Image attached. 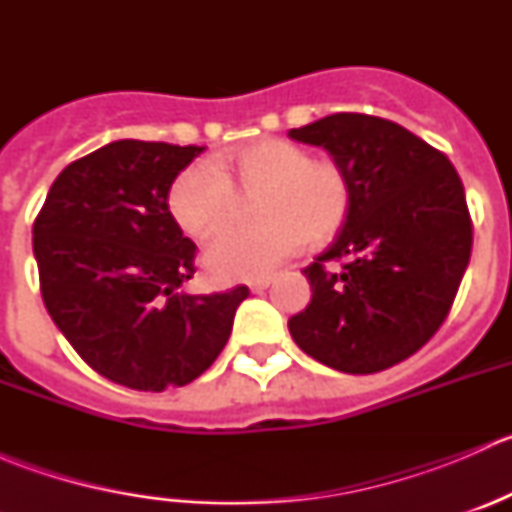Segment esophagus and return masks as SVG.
I'll use <instances>...</instances> for the list:
<instances>
[{"label": "esophagus", "mask_w": 512, "mask_h": 512, "mask_svg": "<svg viewBox=\"0 0 512 512\" xmlns=\"http://www.w3.org/2000/svg\"><path fill=\"white\" fill-rule=\"evenodd\" d=\"M270 285H272V277H257V280L247 282V287H250L252 292H262V289H267Z\"/></svg>", "instance_id": "1"}]
</instances>
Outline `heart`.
Here are the masks:
<instances>
[{
  "mask_svg": "<svg viewBox=\"0 0 512 512\" xmlns=\"http://www.w3.org/2000/svg\"><path fill=\"white\" fill-rule=\"evenodd\" d=\"M237 198H255V225L230 227L205 250L223 280H250L280 267L304 242L329 240L352 210V180L329 158L299 143L257 138L220 153L215 165L190 163L168 188V213L190 237H210L235 215Z\"/></svg>",
  "mask_w": 512,
  "mask_h": 512,
  "instance_id": "obj_1",
  "label": "heart"
}]
</instances>
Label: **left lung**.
I'll return each mask as SVG.
<instances>
[{
    "instance_id": "1",
    "label": "left lung",
    "mask_w": 512,
    "mask_h": 512,
    "mask_svg": "<svg viewBox=\"0 0 512 512\" xmlns=\"http://www.w3.org/2000/svg\"><path fill=\"white\" fill-rule=\"evenodd\" d=\"M289 138L322 146L352 180V210L289 334L344 374H376L416 354L451 312L471 260L473 223L451 160L394 121L334 113ZM327 261H342L329 273Z\"/></svg>"
}]
</instances>
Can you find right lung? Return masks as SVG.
<instances>
[{
	"label": "right lung",
	"mask_w": 512,
	"mask_h": 512,
	"mask_svg": "<svg viewBox=\"0 0 512 512\" xmlns=\"http://www.w3.org/2000/svg\"><path fill=\"white\" fill-rule=\"evenodd\" d=\"M200 146L113 141L74 160L34 220L46 312L106 379L163 391L198 379L223 352L250 289L185 294L195 242L168 213L175 175Z\"/></svg>",
	"instance_id": "right-lung-1"
}]
</instances>
